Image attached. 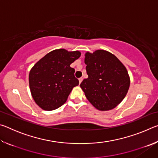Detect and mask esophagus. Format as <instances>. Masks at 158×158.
Instances as JSON below:
<instances>
[{
    "mask_svg": "<svg viewBox=\"0 0 158 158\" xmlns=\"http://www.w3.org/2000/svg\"><path fill=\"white\" fill-rule=\"evenodd\" d=\"M83 81V78H82V77H81V78H79V84H81V81Z\"/></svg>",
    "mask_w": 158,
    "mask_h": 158,
    "instance_id": "1",
    "label": "esophagus"
}]
</instances>
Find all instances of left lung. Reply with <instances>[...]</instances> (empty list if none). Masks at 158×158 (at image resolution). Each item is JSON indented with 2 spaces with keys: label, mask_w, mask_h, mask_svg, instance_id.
Masks as SVG:
<instances>
[{
  "label": "left lung",
  "mask_w": 158,
  "mask_h": 158,
  "mask_svg": "<svg viewBox=\"0 0 158 158\" xmlns=\"http://www.w3.org/2000/svg\"><path fill=\"white\" fill-rule=\"evenodd\" d=\"M89 77L80 84L85 95L96 109L108 111L125 98L130 80L127 69L118 58L105 50L85 54Z\"/></svg>",
  "instance_id": "obj_1"
}]
</instances>
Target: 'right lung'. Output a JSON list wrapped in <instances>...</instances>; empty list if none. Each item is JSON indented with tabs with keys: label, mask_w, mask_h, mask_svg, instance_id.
Returning <instances> with one entry per match:
<instances>
[{
	"label": "right lung",
	"mask_w": 158,
	"mask_h": 158,
	"mask_svg": "<svg viewBox=\"0 0 158 158\" xmlns=\"http://www.w3.org/2000/svg\"><path fill=\"white\" fill-rule=\"evenodd\" d=\"M80 56L79 51L56 49L35 64L29 73V86L40 107L52 111L65 102L73 88L79 85L70 64Z\"/></svg>",
	"instance_id": "1"
}]
</instances>
